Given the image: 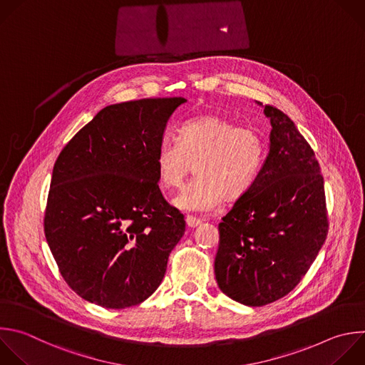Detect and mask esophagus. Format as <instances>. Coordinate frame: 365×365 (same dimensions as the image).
I'll list each match as a JSON object with an SVG mask.
<instances>
[{"mask_svg": "<svg viewBox=\"0 0 365 365\" xmlns=\"http://www.w3.org/2000/svg\"><path fill=\"white\" fill-rule=\"evenodd\" d=\"M200 223H202L200 219L193 217V216H186V225H187L189 227H196V226H199Z\"/></svg>", "mask_w": 365, "mask_h": 365, "instance_id": "1", "label": "esophagus"}]
</instances>
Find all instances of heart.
<instances>
[{"instance_id":"b5f03b06","label":"heart","mask_w":365,"mask_h":365,"mask_svg":"<svg viewBox=\"0 0 365 365\" xmlns=\"http://www.w3.org/2000/svg\"><path fill=\"white\" fill-rule=\"evenodd\" d=\"M265 159V143L252 128L206 114L186 121L176 143L163 142L155 158L158 182L163 189H178L193 170L196 178L173 200L189 212H210L223 197L236 200L255 183Z\"/></svg>"}]
</instances>
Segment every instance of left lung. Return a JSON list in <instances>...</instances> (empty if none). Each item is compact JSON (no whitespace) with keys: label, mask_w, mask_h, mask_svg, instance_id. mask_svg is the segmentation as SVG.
<instances>
[{"label":"left lung","mask_w":365,"mask_h":365,"mask_svg":"<svg viewBox=\"0 0 365 365\" xmlns=\"http://www.w3.org/2000/svg\"><path fill=\"white\" fill-rule=\"evenodd\" d=\"M262 106V103L258 101ZM269 153L252 185L219 223L215 275L236 302L262 307L289 294L328 233L324 178L294 121L267 104Z\"/></svg>","instance_id":"1"}]
</instances>
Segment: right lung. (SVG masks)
<instances>
[{"instance_id":"obj_1","label":"right lung","mask_w":365,"mask_h":365,"mask_svg":"<svg viewBox=\"0 0 365 365\" xmlns=\"http://www.w3.org/2000/svg\"><path fill=\"white\" fill-rule=\"evenodd\" d=\"M185 101L107 106L56 160L44 233L64 281L88 302L139 305L165 277L186 223L159 189L155 158L169 117Z\"/></svg>"}]
</instances>
